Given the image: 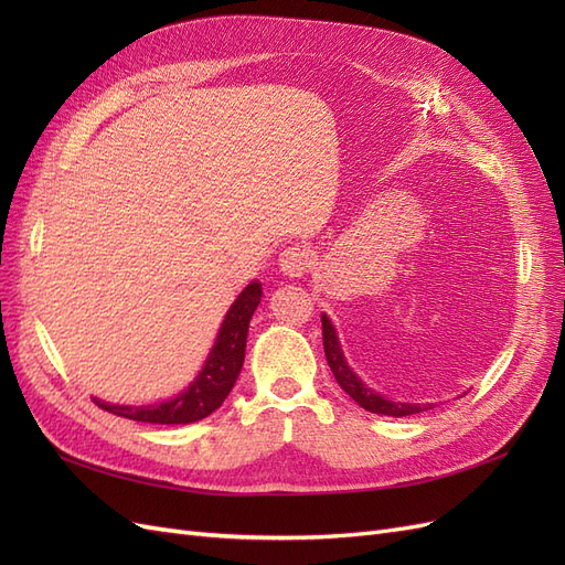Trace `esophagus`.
Segmentation results:
<instances>
[{
	"mask_svg": "<svg viewBox=\"0 0 565 565\" xmlns=\"http://www.w3.org/2000/svg\"><path fill=\"white\" fill-rule=\"evenodd\" d=\"M280 268L285 276L289 278H299L303 273H309L311 268V249L306 245H292V247H285L280 252Z\"/></svg>",
	"mask_w": 565,
	"mask_h": 565,
	"instance_id": "obj_1",
	"label": "esophagus"
}]
</instances>
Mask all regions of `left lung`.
I'll list each match as a JSON object with an SVG mask.
<instances>
[{
	"mask_svg": "<svg viewBox=\"0 0 565 565\" xmlns=\"http://www.w3.org/2000/svg\"><path fill=\"white\" fill-rule=\"evenodd\" d=\"M322 347H324V358H328V365L334 374L337 384L344 388L349 396L365 407L367 413L374 415H388V417H407V415H419L431 409L434 405H422V403H396V401H386L384 396H380L377 391L367 388L361 380L355 377L351 372V367L344 363V353L339 349V341L334 334V328L330 324L328 316H322Z\"/></svg>",
	"mask_w": 565,
	"mask_h": 565,
	"instance_id": "left-lung-1",
	"label": "left lung"
}]
</instances>
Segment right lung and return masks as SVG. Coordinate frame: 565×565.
<instances>
[{
    "mask_svg": "<svg viewBox=\"0 0 565 565\" xmlns=\"http://www.w3.org/2000/svg\"><path fill=\"white\" fill-rule=\"evenodd\" d=\"M262 301V285L252 282L243 289L226 313V320L221 322L218 337L214 341V349L204 363L198 380L188 386L185 393L177 396L174 401H167L160 405H108L96 401L100 409L117 417H127L134 422H148V424H191L212 415L221 403L226 401L231 393L237 374L243 370L245 361V344H247V330L249 320Z\"/></svg>",
    "mask_w": 565,
    "mask_h": 565,
    "instance_id": "1",
    "label": "right lung"
}]
</instances>
